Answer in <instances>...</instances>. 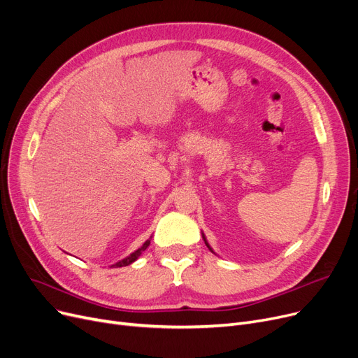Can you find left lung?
<instances>
[{"label":"left lung","mask_w":358,"mask_h":358,"mask_svg":"<svg viewBox=\"0 0 358 358\" xmlns=\"http://www.w3.org/2000/svg\"><path fill=\"white\" fill-rule=\"evenodd\" d=\"M201 236H203V239H204V243H206V245H208V248H209V250H210V251H212V252H213V250H212V248H210V245H209V243H208V239H206V236H204V234H201ZM213 254H215V252H213Z\"/></svg>","instance_id":"left-lung-1"}]
</instances>
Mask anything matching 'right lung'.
Wrapping results in <instances>:
<instances>
[{"label": "right lung", "mask_w": 358, "mask_h": 358, "mask_svg": "<svg viewBox=\"0 0 358 358\" xmlns=\"http://www.w3.org/2000/svg\"><path fill=\"white\" fill-rule=\"evenodd\" d=\"M150 239H152V236H150L145 243H143V245L141 247V248H138L135 252H131L130 255H127L126 258H123V259H120V261H117L116 262V264H113L111 267H115V268H117V267H126V266H129V264H131V262H135L139 257H141V254L149 247V243H150Z\"/></svg>", "instance_id": "obj_1"}]
</instances>
